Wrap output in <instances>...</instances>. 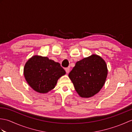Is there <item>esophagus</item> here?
Segmentation results:
<instances>
[{
  "label": "esophagus",
  "instance_id": "34e87169",
  "mask_svg": "<svg viewBox=\"0 0 132 132\" xmlns=\"http://www.w3.org/2000/svg\"><path fill=\"white\" fill-rule=\"evenodd\" d=\"M65 71H66V73H67V74H69V72H70V69H69V68H65Z\"/></svg>",
  "mask_w": 132,
  "mask_h": 132
}]
</instances>
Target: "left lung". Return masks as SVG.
Instances as JSON below:
<instances>
[{
    "label": "left lung",
    "instance_id": "8db88e82",
    "mask_svg": "<svg viewBox=\"0 0 132 132\" xmlns=\"http://www.w3.org/2000/svg\"><path fill=\"white\" fill-rule=\"evenodd\" d=\"M107 74L105 61L99 55L92 54L78 61L69 77L80 97H90L102 89Z\"/></svg>",
    "mask_w": 132,
    "mask_h": 132
}]
</instances>
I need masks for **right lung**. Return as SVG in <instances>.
<instances>
[{
  "mask_svg": "<svg viewBox=\"0 0 132 132\" xmlns=\"http://www.w3.org/2000/svg\"><path fill=\"white\" fill-rule=\"evenodd\" d=\"M65 74L58 62L40 55H34L29 59L24 68L27 83L35 91L42 94L54 88L59 78Z\"/></svg>",
  "mask_w": 132,
  "mask_h": 132,
  "instance_id": "1",
  "label": "right lung"
}]
</instances>
